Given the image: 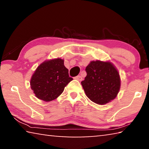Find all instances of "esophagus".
Returning <instances> with one entry per match:
<instances>
[{"mask_svg":"<svg viewBox=\"0 0 149 149\" xmlns=\"http://www.w3.org/2000/svg\"><path fill=\"white\" fill-rule=\"evenodd\" d=\"M75 79H77V80H79V81H81L82 77H81V75H77V76L75 77Z\"/></svg>","mask_w":149,"mask_h":149,"instance_id":"1","label":"esophagus"}]
</instances>
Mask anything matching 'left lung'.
I'll use <instances>...</instances> for the list:
<instances>
[{"mask_svg": "<svg viewBox=\"0 0 149 149\" xmlns=\"http://www.w3.org/2000/svg\"><path fill=\"white\" fill-rule=\"evenodd\" d=\"M87 76L81 82L85 95L98 104H105L114 99L120 89V77L110 62L92 61L85 68Z\"/></svg>", "mask_w": 149, "mask_h": 149, "instance_id": "obj_1", "label": "left lung"}]
</instances>
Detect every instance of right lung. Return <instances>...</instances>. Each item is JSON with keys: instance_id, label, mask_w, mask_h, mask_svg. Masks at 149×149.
Segmentation results:
<instances>
[{"instance_id": "right-lung-1", "label": "right lung", "mask_w": 149, "mask_h": 149, "mask_svg": "<svg viewBox=\"0 0 149 149\" xmlns=\"http://www.w3.org/2000/svg\"><path fill=\"white\" fill-rule=\"evenodd\" d=\"M73 80L64 60H47L40 64L30 81L31 89L38 99L46 102L56 99L64 91V87Z\"/></svg>"}]
</instances>
